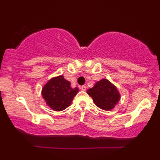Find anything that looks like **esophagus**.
<instances>
[{"label":"esophagus","mask_w":160,"mask_h":160,"mask_svg":"<svg viewBox=\"0 0 160 160\" xmlns=\"http://www.w3.org/2000/svg\"><path fill=\"white\" fill-rule=\"evenodd\" d=\"M80 89H82V91H86V89H87V87H86V86H84H84H82V87H80Z\"/></svg>","instance_id":"obj_1"}]
</instances>
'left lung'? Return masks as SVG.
<instances>
[{
  "instance_id": "1",
  "label": "left lung",
  "mask_w": 160,
  "mask_h": 160,
  "mask_svg": "<svg viewBox=\"0 0 160 160\" xmlns=\"http://www.w3.org/2000/svg\"><path fill=\"white\" fill-rule=\"evenodd\" d=\"M87 92L92 98L96 106L104 111L114 108L121 98L117 87L106 78L98 81Z\"/></svg>"
}]
</instances>
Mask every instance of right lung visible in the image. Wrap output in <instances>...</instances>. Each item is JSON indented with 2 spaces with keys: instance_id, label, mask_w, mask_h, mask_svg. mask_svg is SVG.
<instances>
[{
  "instance_id": "1",
  "label": "right lung",
  "mask_w": 160,
  "mask_h": 160,
  "mask_svg": "<svg viewBox=\"0 0 160 160\" xmlns=\"http://www.w3.org/2000/svg\"><path fill=\"white\" fill-rule=\"evenodd\" d=\"M78 90V87L72 88L70 82L60 75L52 77L46 83L41 90V95L49 108L55 111H60L71 104Z\"/></svg>"
}]
</instances>
